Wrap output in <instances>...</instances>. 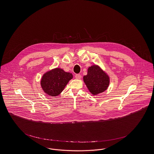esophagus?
Instances as JSON below:
<instances>
[{"mask_svg":"<svg viewBox=\"0 0 154 154\" xmlns=\"http://www.w3.org/2000/svg\"><path fill=\"white\" fill-rule=\"evenodd\" d=\"M75 76V78L77 79H79L81 78V75L80 74H76Z\"/></svg>","mask_w":154,"mask_h":154,"instance_id":"obj_1","label":"esophagus"}]
</instances>
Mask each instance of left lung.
Returning a JSON list of instances; mask_svg holds the SVG:
<instances>
[{"mask_svg":"<svg viewBox=\"0 0 154 154\" xmlns=\"http://www.w3.org/2000/svg\"><path fill=\"white\" fill-rule=\"evenodd\" d=\"M83 81L91 93L94 94L103 92L109 85V78L96 65L89 67L88 74L83 76Z\"/></svg>","mask_w":154,"mask_h":154,"instance_id":"obj_1","label":"left lung"}]
</instances>
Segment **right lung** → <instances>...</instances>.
Here are the masks:
<instances>
[{"label": "right lung", "instance_id": "add662e5", "mask_svg": "<svg viewBox=\"0 0 154 154\" xmlns=\"http://www.w3.org/2000/svg\"><path fill=\"white\" fill-rule=\"evenodd\" d=\"M72 78V73L65 72L60 68H55L43 75L41 79V87L47 94L57 96L62 92Z\"/></svg>", "mask_w": 154, "mask_h": 154}]
</instances>
